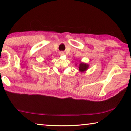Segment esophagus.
I'll return each mask as SVG.
<instances>
[{"instance_id":"esophagus-1","label":"esophagus","mask_w":131,"mask_h":131,"mask_svg":"<svg viewBox=\"0 0 131 131\" xmlns=\"http://www.w3.org/2000/svg\"><path fill=\"white\" fill-rule=\"evenodd\" d=\"M59 54H60V55H63L64 54V52H60V53H59Z\"/></svg>"}]
</instances>
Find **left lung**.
<instances>
[{"label":"left lung","instance_id":"1","mask_svg":"<svg viewBox=\"0 0 131 131\" xmlns=\"http://www.w3.org/2000/svg\"><path fill=\"white\" fill-rule=\"evenodd\" d=\"M79 68V70L80 71V72H84V71H85L88 68V65H87L86 63H81L80 64V66Z\"/></svg>","mask_w":131,"mask_h":131}]
</instances>
